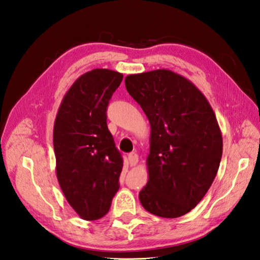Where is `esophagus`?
Here are the masks:
<instances>
[{"mask_svg":"<svg viewBox=\"0 0 260 260\" xmlns=\"http://www.w3.org/2000/svg\"><path fill=\"white\" fill-rule=\"evenodd\" d=\"M128 162H129L131 166H135V165L139 162V155H138V153L131 152L128 154Z\"/></svg>","mask_w":260,"mask_h":260,"instance_id":"esophagus-1","label":"esophagus"}]
</instances>
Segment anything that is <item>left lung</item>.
<instances>
[{
  "label": "left lung",
  "mask_w": 260,
  "mask_h": 260,
  "mask_svg": "<svg viewBox=\"0 0 260 260\" xmlns=\"http://www.w3.org/2000/svg\"><path fill=\"white\" fill-rule=\"evenodd\" d=\"M125 85L151 125L149 181L140 201L151 214L177 218L199 204L218 172L223 138L216 116L199 88L172 70L128 75Z\"/></svg>",
  "instance_id": "obj_1"
}]
</instances>
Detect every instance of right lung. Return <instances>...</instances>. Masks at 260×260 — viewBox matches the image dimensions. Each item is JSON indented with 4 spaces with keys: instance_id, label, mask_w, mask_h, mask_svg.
Instances as JSON below:
<instances>
[{
    "instance_id": "1",
    "label": "right lung",
    "mask_w": 260,
    "mask_h": 260,
    "mask_svg": "<svg viewBox=\"0 0 260 260\" xmlns=\"http://www.w3.org/2000/svg\"><path fill=\"white\" fill-rule=\"evenodd\" d=\"M122 74L93 69L78 77L55 117L56 177L68 204L85 220L102 218L119 188L122 158L107 126V107Z\"/></svg>"
}]
</instances>
